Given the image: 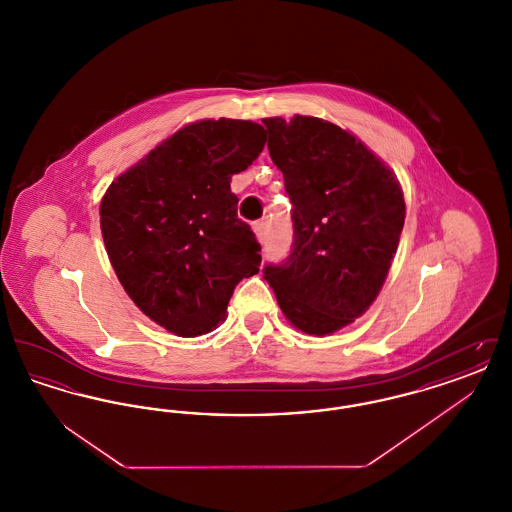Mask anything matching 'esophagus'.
I'll use <instances>...</instances> for the list:
<instances>
[{"label":"esophagus","mask_w":512,"mask_h":512,"mask_svg":"<svg viewBox=\"0 0 512 512\" xmlns=\"http://www.w3.org/2000/svg\"><path fill=\"white\" fill-rule=\"evenodd\" d=\"M253 232L257 234L259 242H261V244H265V240H267V222H263V220L255 222V224H253Z\"/></svg>","instance_id":"esophagus-1"}]
</instances>
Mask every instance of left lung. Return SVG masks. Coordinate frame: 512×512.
Here are the masks:
<instances>
[{
  "instance_id": "left-lung-1",
  "label": "left lung",
  "mask_w": 512,
  "mask_h": 512,
  "mask_svg": "<svg viewBox=\"0 0 512 512\" xmlns=\"http://www.w3.org/2000/svg\"><path fill=\"white\" fill-rule=\"evenodd\" d=\"M292 201L290 255L263 278L282 313L326 336L361 317L384 286L405 222L393 172L349 132L317 117L263 119Z\"/></svg>"
}]
</instances>
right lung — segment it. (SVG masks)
<instances>
[{
  "label": "right lung",
  "mask_w": 512,
  "mask_h": 512,
  "mask_svg": "<svg viewBox=\"0 0 512 512\" xmlns=\"http://www.w3.org/2000/svg\"><path fill=\"white\" fill-rule=\"evenodd\" d=\"M265 134L251 121L188 124L103 195V242L122 288L172 334L217 328L238 282L259 272L261 245L238 219L230 180L259 157Z\"/></svg>",
  "instance_id": "1"
}]
</instances>
